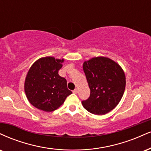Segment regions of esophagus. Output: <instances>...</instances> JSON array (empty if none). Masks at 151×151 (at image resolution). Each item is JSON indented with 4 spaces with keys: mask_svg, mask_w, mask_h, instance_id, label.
Listing matches in <instances>:
<instances>
[{
    "mask_svg": "<svg viewBox=\"0 0 151 151\" xmlns=\"http://www.w3.org/2000/svg\"><path fill=\"white\" fill-rule=\"evenodd\" d=\"M77 92H78V90L77 89V88H75V89H74V90L73 91V93H75V94L77 93Z\"/></svg>",
    "mask_w": 151,
    "mask_h": 151,
    "instance_id": "esophagus-1",
    "label": "esophagus"
}]
</instances>
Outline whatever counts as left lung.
<instances>
[{"label":"left lung","instance_id":"8db88e82","mask_svg":"<svg viewBox=\"0 0 151 151\" xmlns=\"http://www.w3.org/2000/svg\"><path fill=\"white\" fill-rule=\"evenodd\" d=\"M83 70L91 91L89 98L81 102L83 108L98 115L113 110L121 101L126 86L122 68L110 58L96 57L85 61Z\"/></svg>","mask_w":151,"mask_h":151}]
</instances>
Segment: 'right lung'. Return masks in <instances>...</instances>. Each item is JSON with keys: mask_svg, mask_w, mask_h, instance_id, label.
<instances>
[{"mask_svg": "<svg viewBox=\"0 0 151 151\" xmlns=\"http://www.w3.org/2000/svg\"><path fill=\"white\" fill-rule=\"evenodd\" d=\"M64 59L44 57L37 60L27 74L24 91L32 105L39 110L52 112L63 104L72 94L67 81L58 74Z\"/></svg>", "mask_w": 151, "mask_h": 151, "instance_id": "1", "label": "right lung"}]
</instances>
